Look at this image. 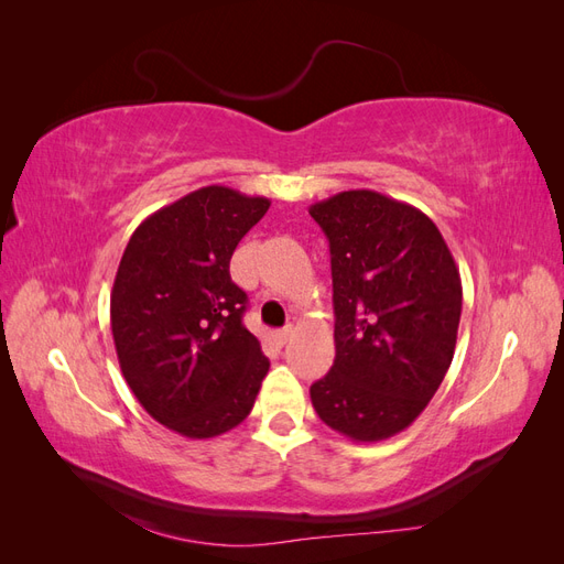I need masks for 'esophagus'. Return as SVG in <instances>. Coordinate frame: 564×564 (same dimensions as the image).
I'll return each instance as SVG.
<instances>
[{"label": "esophagus", "mask_w": 564, "mask_h": 564, "mask_svg": "<svg viewBox=\"0 0 564 564\" xmlns=\"http://www.w3.org/2000/svg\"><path fill=\"white\" fill-rule=\"evenodd\" d=\"M292 336H294V327H292V324H289V327H284V329H280V332L275 334V338H278V344H280V346H284L286 340L292 338Z\"/></svg>", "instance_id": "1"}]
</instances>
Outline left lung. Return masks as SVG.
<instances>
[{"label": "left lung", "mask_w": 564, "mask_h": 564, "mask_svg": "<svg viewBox=\"0 0 564 564\" xmlns=\"http://www.w3.org/2000/svg\"><path fill=\"white\" fill-rule=\"evenodd\" d=\"M329 240L334 346L311 386L317 416L352 442H381L416 421L452 365L460 275L433 220L406 202L346 191L315 202Z\"/></svg>", "instance_id": "left-lung-1"}]
</instances>
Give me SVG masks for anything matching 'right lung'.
<instances>
[{"instance_id": "right-lung-1", "label": "right lung", "mask_w": 564, "mask_h": 564, "mask_svg": "<svg viewBox=\"0 0 564 564\" xmlns=\"http://www.w3.org/2000/svg\"><path fill=\"white\" fill-rule=\"evenodd\" d=\"M270 207L207 185L133 230L110 294L119 369L145 412L169 431L207 440L240 425L268 357L245 324L247 294L230 259Z\"/></svg>"}]
</instances>
